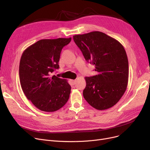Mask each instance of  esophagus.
I'll return each instance as SVG.
<instances>
[{"label":"esophagus","instance_id":"esophagus-1","mask_svg":"<svg viewBox=\"0 0 150 150\" xmlns=\"http://www.w3.org/2000/svg\"><path fill=\"white\" fill-rule=\"evenodd\" d=\"M71 83H72V84H73V85H75V83H76V80H71Z\"/></svg>","mask_w":150,"mask_h":150}]
</instances>
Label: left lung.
<instances>
[{
	"instance_id": "1",
	"label": "left lung",
	"mask_w": 150,
	"mask_h": 150,
	"mask_svg": "<svg viewBox=\"0 0 150 150\" xmlns=\"http://www.w3.org/2000/svg\"><path fill=\"white\" fill-rule=\"evenodd\" d=\"M87 62L95 65L96 75L85 77V100L98 110L112 108L128 84L129 62L125 50L115 39L100 31L74 36Z\"/></svg>"
}]
</instances>
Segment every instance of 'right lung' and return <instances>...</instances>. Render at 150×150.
Returning <instances> with one entry per match:
<instances>
[{"mask_svg": "<svg viewBox=\"0 0 150 150\" xmlns=\"http://www.w3.org/2000/svg\"><path fill=\"white\" fill-rule=\"evenodd\" d=\"M71 40H41L27 47L21 55L19 66L21 88L28 99L42 111H56L69 100L71 86L67 80L51 73L59 68L61 51Z\"/></svg>", "mask_w": 150, "mask_h": 150, "instance_id": "right-lung-1", "label": "right lung"}]
</instances>
